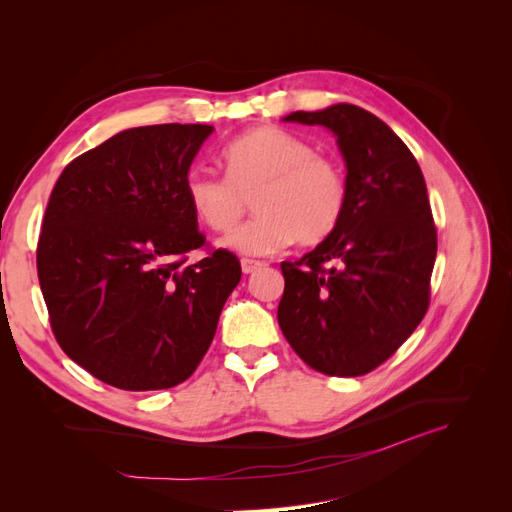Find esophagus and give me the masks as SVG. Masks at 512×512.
Returning <instances> with one entry per match:
<instances>
[{
    "label": "esophagus",
    "instance_id": "obj_1",
    "mask_svg": "<svg viewBox=\"0 0 512 512\" xmlns=\"http://www.w3.org/2000/svg\"><path fill=\"white\" fill-rule=\"evenodd\" d=\"M265 265H262L260 260H250V258H243L241 260V271L245 273V275H250V273H254V271H258V269H262Z\"/></svg>",
    "mask_w": 512,
    "mask_h": 512
}]
</instances>
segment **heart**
I'll return each instance as SVG.
<instances>
[{
  "label": "heart",
  "instance_id": "b5f03b06",
  "mask_svg": "<svg viewBox=\"0 0 512 512\" xmlns=\"http://www.w3.org/2000/svg\"><path fill=\"white\" fill-rule=\"evenodd\" d=\"M226 179L190 173L185 200L194 218L215 232H229L252 199L254 221L222 239L245 256H269L294 239L318 245L331 237L348 205L344 168L320 156L305 138L275 126L247 130L222 151Z\"/></svg>",
  "mask_w": 512,
  "mask_h": 512
}]
</instances>
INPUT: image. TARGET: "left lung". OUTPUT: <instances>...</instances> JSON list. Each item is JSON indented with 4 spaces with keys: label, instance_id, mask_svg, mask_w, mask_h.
Segmentation results:
<instances>
[{
    "label": "left lung",
    "instance_id": "obj_1",
    "mask_svg": "<svg viewBox=\"0 0 512 512\" xmlns=\"http://www.w3.org/2000/svg\"><path fill=\"white\" fill-rule=\"evenodd\" d=\"M284 121L333 132L346 162L348 205L331 237L299 262H282L277 322L312 369L363 376L427 312L438 252L427 185L406 143L361 106L339 102Z\"/></svg>",
    "mask_w": 512,
    "mask_h": 512
}]
</instances>
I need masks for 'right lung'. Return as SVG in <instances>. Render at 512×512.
<instances>
[{
    "mask_svg": "<svg viewBox=\"0 0 512 512\" xmlns=\"http://www.w3.org/2000/svg\"><path fill=\"white\" fill-rule=\"evenodd\" d=\"M213 126L160 123L108 138L70 162L49 198L38 280L57 342L123 391L188 380L241 280L235 254L205 245L185 179Z\"/></svg>",
    "mask_w": 512,
    "mask_h": 512,
    "instance_id": "1",
    "label": "right lung"
}]
</instances>
